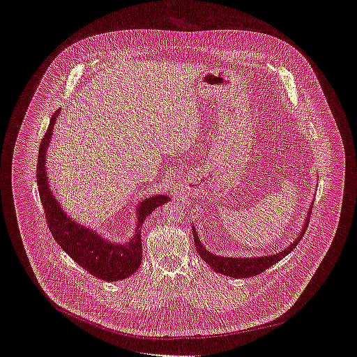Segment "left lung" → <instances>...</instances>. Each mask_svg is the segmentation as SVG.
Wrapping results in <instances>:
<instances>
[{
  "mask_svg": "<svg viewBox=\"0 0 357 357\" xmlns=\"http://www.w3.org/2000/svg\"><path fill=\"white\" fill-rule=\"evenodd\" d=\"M310 210L307 211L305 222H304V227L301 230V233L298 234V237L293 241L291 245H289L288 248L280 253H275L272 255H265V257H255V258H237V257H221V255H213L208 250H206L202 245V242L199 241L198 234L192 226V236H194V242H195V248L197 252L199 253V257L204 259L207 265L211 266V269L214 272L221 273L229 277H236V278H248V277H253L259 273L266 271L268 268H271L275 262L281 261L284 257L293 252V249L298 245V242L301 241V238L304 237L305 230L307 229V225L310 221Z\"/></svg>",
  "mask_w": 357,
  "mask_h": 357,
  "instance_id": "obj_1",
  "label": "left lung"
}]
</instances>
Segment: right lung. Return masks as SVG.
I'll return each mask as SVG.
<instances>
[{
	"instance_id": "1",
	"label": "right lung",
	"mask_w": 357,
	"mask_h": 357,
	"mask_svg": "<svg viewBox=\"0 0 357 357\" xmlns=\"http://www.w3.org/2000/svg\"><path fill=\"white\" fill-rule=\"evenodd\" d=\"M60 112L56 111L52 115L48 130L41 140L36 172L40 199L44 206L45 218L52 236L75 262H77L92 275L109 282L124 280L134 274L142 262V223L156 207L170 201V197L153 195L136 207L137 226L135 234L130 242L124 245L108 242L91 229L72 221L52 194L47 178L45 155L51 142L53 126Z\"/></svg>"
}]
</instances>
